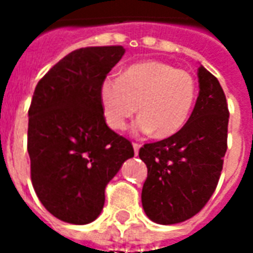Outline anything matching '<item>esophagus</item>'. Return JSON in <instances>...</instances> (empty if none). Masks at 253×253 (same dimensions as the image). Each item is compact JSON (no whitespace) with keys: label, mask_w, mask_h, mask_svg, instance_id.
<instances>
[{"label":"esophagus","mask_w":253,"mask_h":253,"mask_svg":"<svg viewBox=\"0 0 253 253\" xmlns=\"http://www.w3.org/2000/svg\"><path fill=\"white\" fill-rule=\"evenodd\" d=\"M132 148H134V153L138 154V152H139V149H141V143L134 142V143H132Z\"/></svg>","instance_id":"obj_1"}]
</instances>
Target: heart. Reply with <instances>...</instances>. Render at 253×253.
I'll return each mask as SVG.
<instances>
[{"instance_id":"1","label":"heart","mask_w":253,"mask_h":253,"mask_svg":"<svg viewBox=\"0 0 253 253\" xmlns=\"http://www.w3.org/2000/svg\"><path fill=\"white\" fill-rule=\"evenodd\" d=\"M99 99L110 128H126L138 107L141 116L134 125L135 132H154L164 139L180 131L188 121L195 104L196 84L186 70L149 59L126 67L119 78L105 77L100 83Z\"/></svg>"}]
</instances>
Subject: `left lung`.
<instances>
[{
	"mask_svg": "<svg viewBox=\"0 0 253 253\" xmlns=\"http://www.w3.org/2000/svg\"><path fill=\"white\" fill-rule=\"evenodd\" d=\"M198 78L199 96L184 127L139 149V159L148 167L143 210L160 225L183 222L201 211L222 170L228 149V103L217 78L203 66L198 69Z\"/></svg>",
	"mask_w": 253,
	"mask_h": 253,
	"instance_id": "left-lung-1",
	"label": "left lung"
}]
</instances>
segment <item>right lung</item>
Returning a JSON list of instances; mask_svg holds the SVG:
<instances>
[{"mask_svg":"<svg viewBox=\"0 0 253 253\" xmlns=\"http://www.w3.org/2000/svg\"><path fill=\"white\" fill-rule=\"evenodd\" d=\"M122 46L67 54L38 83L28 111V154L36 195L63 222L99 217L107 184L134 156L131 142L107 126L99 86L125 54Z\"/></svg>","mask_w":253,"mask_h":253,"instance_id":"obj_1","label":"right lung"}]
</instances>
